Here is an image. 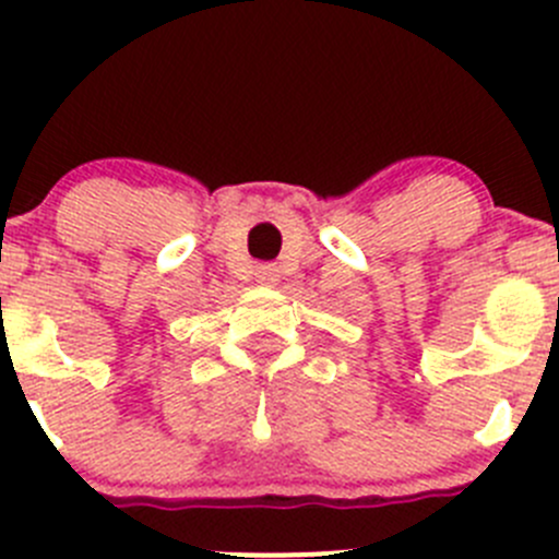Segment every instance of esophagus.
Instances as JSON below:
<instances>
[{
    "mask_svg": "<svg viewBox=\"0 0 559 559\" xmlns=\"http://www.w3.org/2000/svg\"><path fill=\"white\" fill-rule=\"evenodd\" d=\"M257 281H259V284L273 286L275 281H278V267H275V264H259V267H257Z\"/></svg>",
    "mask_w": 559,
    "mask_h": 559,
    "instance_id": "1",
    "label": "esophagus"
}]
</instances>
